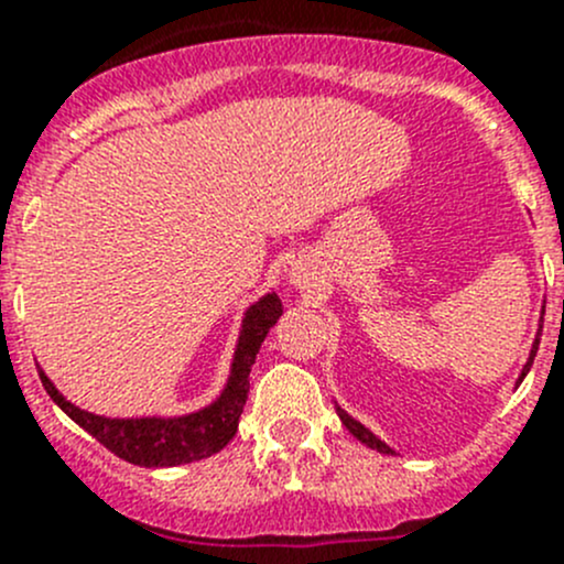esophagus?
I'll return each mask as SVG.
<instances>
[{"label":"esophagus","instance_id":"esophagus-1","mask_svg":"<svg viewBox=\"0 0 564 564\" xmlns=\"http://www.w3.org/2000/svg\"><path fill=\"white\" fill-rule=\"evenodd\" d=\"M294 283H305V278L300 272H294Z\"/></svg>","mask_w":564,"mask_h":564}]
</instances>
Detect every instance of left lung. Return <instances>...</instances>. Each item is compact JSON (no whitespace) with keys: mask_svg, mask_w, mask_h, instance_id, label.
<instances>
[{"mask_svg":"<svg viewBox=\"0 0 564 564\" xmlns=\"http://www.w3.org/2000/svg\"><path fill=\"white\" fill-rule=\"evenodd\" d=\"M538 346H540V335H538V338H534V346H532V355H529V362H527V366H524V371H521V379H519V384H521V382H524V377H527V373H529V368H532V362H534V355H538ZM338 417H340V423H344V425H346V429H349V431H351V434H355V436H357V440H360V442H362V445L373 447V451H379V453H392V451H390V447H388V445H384V442H382V440H377V436H373V434H371V431H368V429H362V425H360V423H357V420H351V417H349V414H346V412H344V409H338Z\"/></svg>","mask_w":564,"mask_h":564,"instance_id":"obj_1","label":"left lung"}]
</instances>
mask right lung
Returning a JSON list of instances; mask_svg holds the SVG:
<instances>
[{
	"mask_svg": "<svg viewBox=\"0 0 564 564\" xmlns=\"http://www.w3.org/2000/svg\"><path fill=\"white\" fill-rule=\"evenodd\" d=\"M283 314V305L278 294H267L259 303L250 305L242 318L240 344H237L235 362H231V377L224 395L213 406L202 409L196 414L174 420L144 417V420H108L93 412L73 406L62 398V392L51 384V379L40 371V382L45 392L54 398L56 406L76 420L87 434H93L100 445L108 447L113 456H119L135 466H180L191 460H202L213 453L224 451L237 434L242 406L248 401L250 390V368L256 362L261 340L267 338L272 324Z\"/></svg>",
	"mask_w": 564,
	"mask_h": 564,
	"instance_id": "add662e5",
	"label": "right lung"
}]
</instances>
